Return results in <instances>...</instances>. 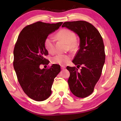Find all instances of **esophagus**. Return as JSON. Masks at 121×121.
Instances as JSON below:
<instances>
[{
	"instance_id": "obj_1",
	"label": "esophagus",
	"mask_w": 121,
	"mask_h": 121,
	"mask_svg": "<svg viewBox=\"0 0 121 121\" xmlns=\"http://www.w3.org/2000/svg\"><path fill=\"white\" fill-rule=\"evenodd\" d=\"M65 66H63V65H61V69H62V70H64V69H65Z\"/></svg>"
}]
</instances>
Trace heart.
I'll list each match as a JSON object with an SVG mask.
<instances>
[{
    "label": "heart",
    "mask_w": 121,
    "mask_h": 121,
    "mask_svg": "<svg viewBox=\"0 0 121 121\" xmlns=\"http://www.w3.org/2000/svg\"><path fill=\"white\" fill-rule=\"evenodd\" d=\"M58 39L62 40L67 43L71 51H75L78 47V43L75 40V35L73 32L68 29H64L59 31L56 35ZM46 49L49 53L52 54L55 52V38L52 36H48L44 42ZM71 57L68 55L58 54L51 59V62L53 64L59 65H66L70 61Z\"/></svg>",
    "instance_id": "b5f03b06"
}]
</instances>
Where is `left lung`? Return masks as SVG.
<instances>
[{"mask_svg": "<svg viewBox=\"0 0 121 121\" xmlns=\"http://www.w3.org/2000/svg\"><path fill=\"white\" fill-rule=\"evenodd\" d=\"M79 37V49L72 62L81 66L80 72L75 66H67L70 73L68 84L71 91L78 98L91 95L101 76L105 62L104 46L99 31L91 24L84 21L65 22L62 25Z\"/></svg>", "mask_w": 121, "mask_h": 121, "instance_id": "8db88e82", "label": "left lung"}]
</instances>
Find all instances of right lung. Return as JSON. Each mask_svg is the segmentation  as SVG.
Masks as SVG:
<instances>
[{"mask_svg": "<svg viewBox=\"0 0 121 121\" xmlns=\"http://www.w3.org/2000/svg\"><path fill=\"white\" fill-rule=\"evenodd\" d=\"M62 22L50 24L37 22L27 25L18 36L13 51V67L22 89L30 98L43 101L51 94L54 79L61 71L60 66L53 64L48 69H40V65L49 61L44 46L48 36L57 30Z\"/></svg>", "mask_w": 121, "mask_h": 121, "instance_id": "add662e5", "label": "right lung"}]
</instances>
